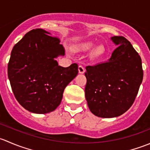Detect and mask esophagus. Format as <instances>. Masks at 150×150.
Returning <instances> with one entry per match:
<instances>
[{"label":"esophagus","instance_id":"esophagus-1","mask_svg":"<svg viewBox=\"0 0 150 150\" xmlns=\"http://www.w3.org/2000/svg\"><path fill=\"white\" fill-rule=\"evenodd\" d=\"M78 72H79L80 74H83L85 72H86V69L83 66L80 65L78 67Z\"/></svg>","mask_w":150,"mask_h":150}]
</instances>
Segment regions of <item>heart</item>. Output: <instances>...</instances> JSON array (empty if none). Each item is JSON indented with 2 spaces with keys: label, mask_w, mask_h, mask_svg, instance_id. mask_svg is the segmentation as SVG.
<instances>
[{
  "label": "heart",
  "mask_w": 150,
  "mask_h": 150,
  "mask_svg": "<svg viewBox=\"0 0 150 150\" xmlns=\"http://www.w3.org/2000/svg\"><path fill=\"white\" fill-rule=\"evenodd\" d=\"M94 46H95L94 43H91V42H87V43H85L84 44H83L82 46L80 47V48H81V51H90L94 48ZM103 54H104L103 47L99 46L93 50L92 55H93V57H95V58H98V57H101Z\"/></svg>",
  "instance_id": "heart-1"
}]
</instances>
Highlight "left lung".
I'll list each match as a JSON object with an SVG mask.
<instances>
[{
  "label": "left lung",
  "mask_w": 150,
  "mask_h": 150,
  "mask_svg": "<svg viewBox=\"0 0 150 150\" xmlns=\"http://www.w3.org/2000/svg\"><path fill=\"white\" fill-rule=\"evenodd\" d=\"M117 48L106 62L86 67L85 96L89 110L104 118L121 115L131 107L143 80L142 59L122 36L111 37Z\"/></svg>",
  "instance_id": "left-lung-1"
}]
</instances>
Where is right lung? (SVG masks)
I'll use <instances>...</instances> for the list:
<instances>
[{"instance_id":"1","label":"right lung","mask_w":150,"mask_h":150,"mask_svg":"<svg viewBox=\"0 0 150 150\" xmlns=\"http://www.w3.org/2000/svg\"><path fill=\"white\" fill-rule=\"evenodd\" d=\"M43 29L27 33L11 51L8 77L15 98L29 112L46 114L61 103L64 88L78 73L77 64L59 65L65 51L57 38Z\"/></svg>"}]
</instances>
